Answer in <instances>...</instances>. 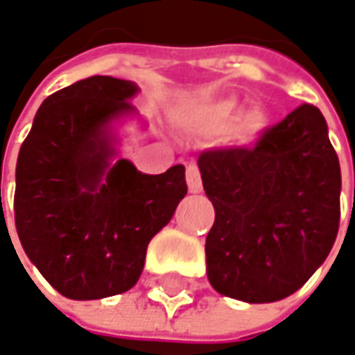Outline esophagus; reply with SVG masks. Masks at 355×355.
Here are the masks:
<instances>
[{
	"label": "esophagus",
	"instance_id": "34e87169",
	"mask_svg": "<svg viewBox=\"0 0 355 355\" xmlns=\"http://www.w3.org/2000/svg\"><path fill=\"white\" fill-rule=\"evenodd\" d=\"M184 177H187V187H189V191H191V193H199V191L203 189L201 173H199V166H197V164H189V166H187Z\"/></svg>",
	"mask_w": 355,
	"mask_h": 355
}]
</instances>
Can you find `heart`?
<instances>
[{"label": "heart", "instance_id": "obj_1", "mask_svg": "<svg viewBox=\"0 0 355 355\" xmlns=\"http://www.w3.org/2000/svg\"><path fill=\"white\" fill-rule=\"evenodd\" d=\"M239 114V103L234 98H218L207 101L197 107L187 108L180 112L178 121L187 129L203 131V133H222L234 123ZM267 127V114L261 108H250L243 112L234 123V137L241 141L254 139Z\"/></svg>", "mask_w": 355, "mask_h": 355}]
</instances>
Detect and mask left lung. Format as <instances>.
Wrapping results in <instances>:
<instances>
[{
    "mask_svg": "<svg viewBox=\"0 0 355 355\" xmlns=\"http://www.w3.org/2000/svg\"><path fill=\"white\" fill-rule=\"evenodd\" d=\"M199 171L216 222L205 241L216 292L275 302L300 290L339 230V158L324 116L300 105L252 146L201 152Z\"/></svg>",
    "mask_w": 355,
    "mask_h": 355,
    "instance_id": "8db88e82",
    "label": "left lung"
}]
</instances>
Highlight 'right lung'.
<instances>
[{"instance_id": "add662e5", "label": "right lung", "mask_w": 355, "mask_h": 355, "mask_svg": "<svg viewBox=\"0 0 355 355\" xmlns=\"http://www.w3.org/2000/svg\"><path fill=\"white\" fill-rule=\"evenodd\" d=\"M135 92L133 82L92 76L51 94L18 154V239L42 277L71 300L133 288L148 243L187 195L182 164L162 175H141L123 158L108 166L105 127L133 110L127 98Z\"/></svg>"}]
</instances>
